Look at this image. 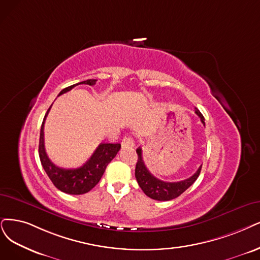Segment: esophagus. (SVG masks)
Masks as SVG:
<instances>
[{
	"label": "esophagus",
	"mask_w": 260,
	"mask_h": 260,
	"mask_svg": "<svg viewBox=\"0 0 260 260\" xmlns=\"http://www.w3.org/2000/svg\"><path fill=\"white\" fill-rule=\"evenodd\" d=\"M135 146V142H134V139L129 136H125L122 139V147L123 148H133Z\"/></svg>",
	"instance_id": "1"
}]
</instances>
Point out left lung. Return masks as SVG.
Here are the masks:
<instances>
[{
	"label": "left lung",
	"mask_w": 260,
	"mask_h": 260,
	"mask_svg": "<svg viewBox=\"0 0 260 260\" xmlns=\"http://www.w3.org/2000/svg\"><path fill=\"white\" fill-rule=\"evenodd\" d=\"M195 113L198 115L200 118V121L205 125L204 115L201 114V112L197 108H195ZM136 152L138 154V160H137L136 169H135V177L138 184L143 190V193H145L148 197L155 200H159V201H167V200L175 199L178 196H180L182 193H184V191L197 180L200 174L201 166H203L201 165L195 174L191 177H189L188 179L179 181V182H165L155 178L149 171L142 158L141 148H138Z\"/></svg>",
	"instance_id": "8db88e82"
}]
</instances>
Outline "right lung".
I'll use <instances>...</instances> for the list:
<instances>
[{
  "label": "right lung",
  "mask_w": 260,
  "mask_h": 260,
  "mask_svg": "<svg viewBox=\"0 0 260 260\" xmlns=\"http://www.w3.org/2000/svg\"><path fill=\"white\" fill-rule=\"evenodd\" d=\"M96 81H98L96 79H88L85 81L70 85L67 86V88L63 89L59 95L71 91L74 86L78 84L94 85ZM50 108L48 109L47 113L45 114V118L41 127L38 153H40L42 165L46 171L47 176L52 181L53 185L57 189L63 191V193L70 195H81L88 193V191H90L99 183L101 178L104 175L106 167H107L109 162L115 157L117 153L121 149V145L120 143H101L98 149L93 153L91 158L86 161L83 166L79 168L65 169L55 166L47 155L44 142V124Z\"/></svg>",
  "instance_id": "obj_1"
}]
</instances>
